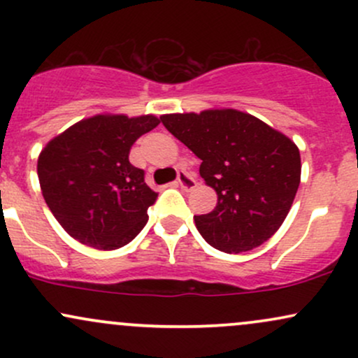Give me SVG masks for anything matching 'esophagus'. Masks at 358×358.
<instances>
[{
    "label": "esophagus",
    "mask_w": 358,
    "mask_h": 358,
    "mask_svg": "<svg viewBox=\"0 0 358 358\" xmlns=\"http://www.w3.org/2000/svg\"><path fill=\"white\" fill-rule=\"evenodd\" d=\"M178 185L183 188L185 192H190L196 187V180L188 173V171H180L178 173Z\"/></svg>",
    "instance_id": "esophagus-1"
}]
</instances>
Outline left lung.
I'll return each instance as SVG.
<instances>
[{
    "mask_svg": "<svg viewBox=\"0 0 358 358\" xmlns=\"http://www.w3.org/2000/svg\"><path fill=\"white\" fill-rule=\"evenodd\" d=\"M163 126L202 159L217 192L195 225L212 248L239 254L264 244L285 222L301 178L298 146L261 119L236 109L165 114Z\"/></svg>",
    "mask_w": 358,
    "mask_h": 358,
    "instance_id": "left-lung-1",
    "label": "left lung"
}]
</instances>
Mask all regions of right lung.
I'll use <instances>...</instances> for the list:
<instances>
[{
	"instance_id": "1",
	"label": "right lung",
	"mask_w": 358,
	"mask_h": 358,
	"mask_svg": "<svg viewBox=\"0 0 358 358\" xmlns=\"http://www.w3.org/2000/svg\"><path fill=\"white\" fill-rule=\"evenodd\" d=\"M159 124L151 114H97L82 119L43 148L38 180L53 217L73 239L101 250L129 244L148 222L158 193L129 150Z\"/></svg>"
}]
</instances>
